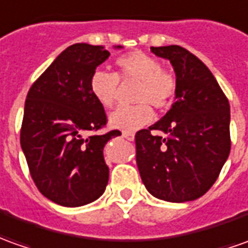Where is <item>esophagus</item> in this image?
I'll return each mask as SVG.
<instances>
[{
    "mask_svg": "<svg viewBox=\"0 0 248 248\" xmlns=\"http://www.w3.org/2000/svg\"><path fill=\"white\" fill-rule=\"evenodd\" d=\"M123 138H124V139H127V140H129V141H132L135 139L134 134H129V132H123Z\"/></svg>",
    "mask_w": 248,
    "mask_h": 248,
    "instance_id": "obj_1",
    "label": "esophagus"
}]
</instances>
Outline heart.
I'll list each match as a JSON object with an SVG mask.
<instances>
[{"label":"heart","mask_w":248,"mask_h":248,"mask_svg":"<svg viewBox=\"0 0 248 248\" xmlns=\"http://www.w3.org/2000/svg\"><path fill=\"white\" fill-rule=\"evenodd\" d=\"M116 73L95 70L90 77L89 88L102 107L112 108L119 92V81L138 82L134 107H121L109 116L110 125L125 132L151 123L152 107L166 110L171 107L177 93V79L171 73L162 69L159 61L141 51H132L116 59Z\"/></svg>","instance_id":"obj_1"}]
</instances>
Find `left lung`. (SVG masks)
<instances>
[{
    "label": "left lung",
    "instance_id": "8db88e82",
    "mask_svg": "<svg viewBox=\"0 0 248 248\" xmlns=\"http://www.w3.org/2000/svg\"><path fill=\"white\" fill-rule=\"evenodd\" d=\"M151 52L173 64L177 93L159 121L135 135L138 169L154 197L193 201L212 187L230 155V102L209 69L187 49L166 46Z\"/></svg>",
    "mask_w": 248,
    "mask_h": 248
}]
</instances>
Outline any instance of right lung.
Returning a JSON list of instances; mask_svg holds the SVG:
<instances>
[{
	"label": "right lung",
	"mask_w": 248,
	"mask_h": 248,
	"mask_svg": "<svg viewBox=\"0 0 248 248\" xmlns=\"http://www.w3.org/2000/svg\"><path fill=\"white\" fill-rule=\"evenodd\" d=\"M109 55L102 46L73 44L33 82L27 94L21 148L39 192L59 205H86L98 199L108 185L109 169L102 150L121 132L92 134L105 127L108 119L92 94L89 81Z\"/></svg>",
	"instance_id": "1"
}]
</instances>
